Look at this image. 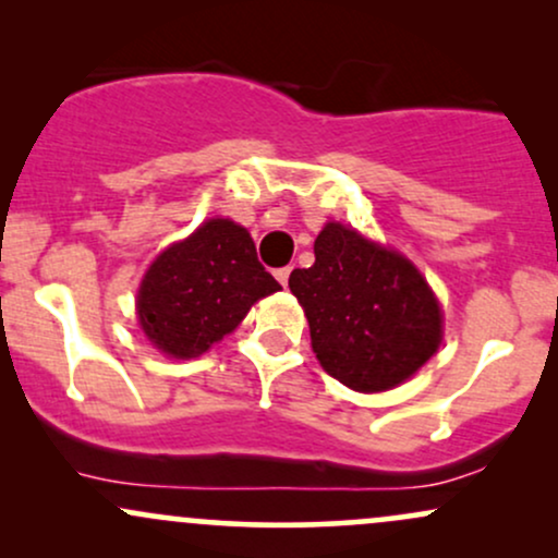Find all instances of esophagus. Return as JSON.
I'll list each match as a JSON object with an SVG mask.
<instances>
[{
  "label": "esophagus",
  "instance_id": "34e87169",
  "mask_svg": "<svg viewBox=\"0 0 558 558\" xmlns=\"http://www.w3.org/2000/svg\"><path fill=\"white\" fill-rule=\"evenodd\" d=\"M275 278H278V283L286 288L288 278H291V267H278V270H275Z\"/></svg>",
  "mask_w": 558,
  "mask_h": 558
}]
</instances>
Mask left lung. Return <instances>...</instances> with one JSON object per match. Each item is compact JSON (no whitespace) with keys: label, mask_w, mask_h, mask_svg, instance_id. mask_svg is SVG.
Masks as SVG:
<instances>
[{"label":"left lung","mask_w":558,"mask_h":558,"mask_svg":"<svg viewBox=\"0 0 558 558\" xmlns=\"http://www.w3.org/2000/svg\"><path fill=\"white\" fill-rule=\"evenodd\" d=\"M291 293L310 319L312 349L343 386L377 393L412 377L440 345V306L401 254L328 222L315 265L293 270Z\"/></svg>","instance_id":"left-lung-1"}]
</instances>
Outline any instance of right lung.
<instances>
[{
	"mask_svg": "<svg viewBox=\"0 0 558 558\" xmlns=\"http://www.w3.org/2000/svg\"><path fill=\"white\" fill-rule=\"evenodd\" d=\"M275 291L280 283L262 267L246 228L217 217L155 259L138 291V323L162 354L191 360Z\"/></svg>",
	"mask_w": 558,
	"mask_h": 558,
	"instance_id": "right-lung-1",
	"label": "right lung"
}]
</instances>
